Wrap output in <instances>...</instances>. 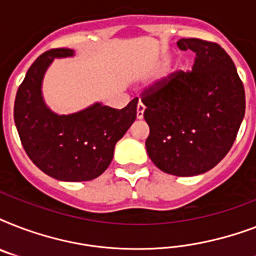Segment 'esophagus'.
Returning a JSON list of instances; mask_svg holds the SVG:
<instances>
[{"label":"esophagus","instance_id":"34e87169","mask_svg":"<svg viewBox=\"0 0 256 256\" xmlns=\"http://www.w3.org/2000/svg\"><path fill=\"white\" fill-rule=\"evenodd\" d=\"M144 104H142V102H138V106H136V118L138 120H142L144 118Z\"/></svg>","mask_w":256,"mask_h":256}]
</instances>
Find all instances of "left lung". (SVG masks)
Masks as SVG:
<instances>
[{
    "mask_svg": "<svg viewBox=\"0 0 256 256\" xmlns=\"http://www.w3.org/2000/svg\"><path fill=\"white\" fill-rule=\"evenodd\" d=\"M176 44L194 52V65L142 92L150 128L146 150L160 170L192 176L211 170L230 152L246 98L234 62L218 44L199 38H180Z\"/></svg>",
    "mask_w": 256,
    "mask_h": 256,
    "instance_id": "1",
    "label": "left lung"
}]
</instances>
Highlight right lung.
Here are the masks:
<instances>
[{
  "label": "right lung",
  "mask_w": 256,
  "mask_h": 256,
  "mask_svg": "<svg viewBox=\"0 0 256 256\" xmlns=\"http://www.w3.org/2000/svg\"><path fill=\"white\" fill-rule=\"evenodd\" d=\"M72 56V49H52L33 62L18 88L14 122L26 154L40 170L58 180L82 182L108 168L116 144L136 120L138 98L120 110L96 102L69 116L53 112L42 98V80L54 58Z\"/></svg>",
  "instance_id": "add662e5"
}]
</instances>
